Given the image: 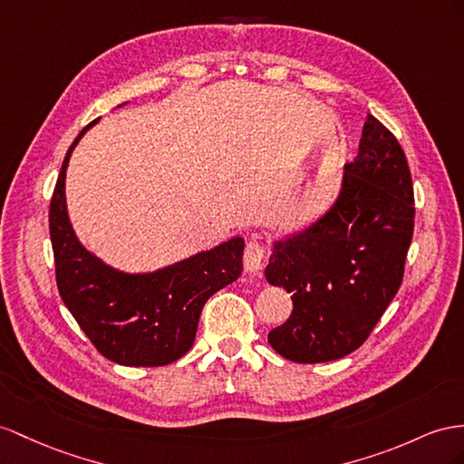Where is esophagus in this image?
Wrapping results in <instances>:
<instances>
[{"instance_id": "esophagus-1", "label": "esophagus", "mask_w": 464, "mask_h": 464, "mask_svg": "<svg viewBox=\"0 0 464 464\" xmlns=\"http://www.w3.org/2000/svg\"><path fill=\"white\" fill-rule=\"evenodd\" d=\"M266 260V248L265 243L258 239V237H251L245 245V255H243V265L248 275H258L265 266Z\"/></svg>"}]
</instances>
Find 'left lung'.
I'll list each match as a JSON object with an SVG mask.
<instances>
[{"instance_id":"8db88e82","label":"left lung","mask_w":464,"mask_h":464,"mask_svg":"<svg viewBox=\"0 0 464 464\" xmlns=\"http://www.w3.org/2000/svg\"><path fill=\"white\" fill-rule=\"evenodd\" d=\"M413 216L406 154L368 115L335 204L272 248L266 280L292 294L294 310L268 334L270 347L302 364L359 349L400 290Z\"/></svg>"}]
</instances>
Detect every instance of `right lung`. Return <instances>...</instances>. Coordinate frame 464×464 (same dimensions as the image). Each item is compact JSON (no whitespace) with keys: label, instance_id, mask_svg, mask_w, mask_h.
Instances as JSON below:
<instances>
[{"label":"right lung","instance_id":"add662e5","mask_svg":"<svg viewBox=\"0 0 464 464\" xmlns=\"http://www.w3.org/2000/svg\"><path fill=\"white\" fill-rule=\"evenodd\" d=\"M92 121L68 149L54 186L49 227L56 286L92 345L123 366H164L194 345L199 314L209 295L241 276V237L206 253L147 275L115 270L86 251L70 225L64 180L70 154Z\"/></svg>","mask_w":464,"mask_h":464}]
</instances>
